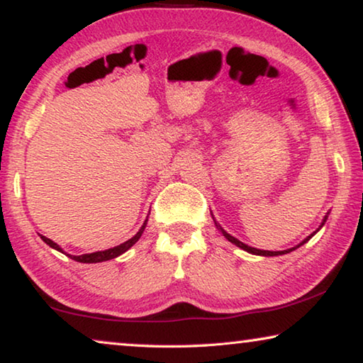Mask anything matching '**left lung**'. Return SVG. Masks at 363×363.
I'll use <instances>...</instances> for the list:
<instances>
[{
  "mask_svg": "<svg viewBox=\"0 0 363 363\" xmlns=\"http://www.w3.org/2000/svg\"><path fill=\"white\" fill-rule=\"evenodd\" d=\"M211 216H213V214H211ZM327 219H328V213H327V216H325L323 218V220H322V224H320V227H318V229L314 232V233H311V235L309 237H306L304 238V240L303 242H301L299 245H296V247H293V248H288V250H281V251H269V250H257V248H253V247H248V245L247 243H243V242H240V240H238V238H235V237H232L230 235V233H227L224 229H223V227H220L219 224H218V220L216 219H214L213 218V220H214V224H216V227H218V230L220 232V233H223V235L227 238V240H229L230 243H233V245H237V247L238 248H242L243 251H248V253H251V255H257V256H280V255H286V253H291V251L293 250H296V248H299L301 247V245H304V243H307V242H309L311 240V238L312 237H314L315 235V233L318 232V230H320L322 229V227H323V224L325 223H327Z\"/></svg>",
  "mask_w": 363,
  "mask_h": 363,
  "instance_id": "obj_1",
  "label": "left lung"
}]
</instances>
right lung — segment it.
Listing matches in <instances>:
<instances>
[{
  "label": "right lung",
  "mask_w": 363,
  "mask_h": 363,
  "mask_svg": "<svg viewBox=\"0 0 363 363\" xmlns=\"http://www.w3.org/2000/svg\"><path fill=\"white\" fill-rule=\"evenodd\" d=\"M145 225H147V219L144 220L143 227H140V229L138 230L136 235L131 237L130 240H126L125 243L116 245V247H113V248H108V250H104V251H94V253H88V255H82V256H72V255H67V253H65V255L69 256V257H72V259H75V261H78V262H84V264L104 262V261L113 259V257L120 256V255L125 253V251L130 250V248L133 247V245L139 240L140 235H143L144 230H145ZM40 237H41L43 242H45L46 245H49V247L54 248V250H57V251H60V253H64V250L60 248L56 242H52L51 238H48V237H45V235H40Z\"/></svg>",
  "instance_id": "add662e5"
}]
</instances>
